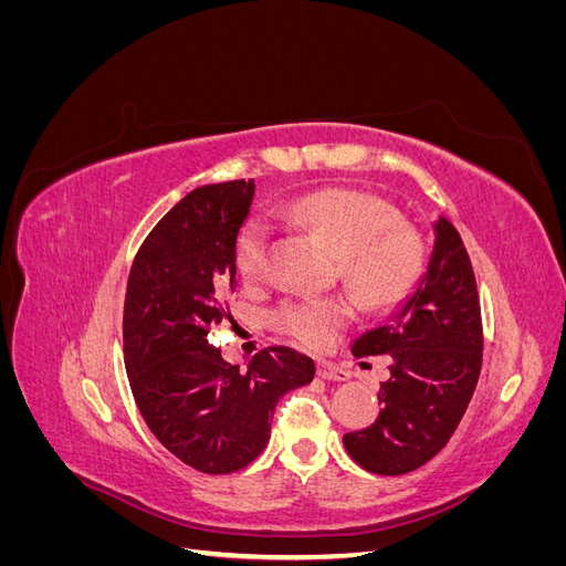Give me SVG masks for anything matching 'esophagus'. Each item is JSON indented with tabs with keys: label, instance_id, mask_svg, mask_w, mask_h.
<instances>
[{
	"label": "esophagus",
	"instance_id": "esophagus-1",
	"mask_svg": "<svg viewBox=\"0 0 566 566\" xmlns=\"http://www.w3.org/2000/svg\"><path fill=\"white\" fill-rule=\"evenodd\" d=\"M316 375H318L321 380H328V382H345V380H349V373L345 368L331 364V361H318Z\"/></svg>",
	"mask_w": 566,
	"mask_h": 566
}]
</instances>
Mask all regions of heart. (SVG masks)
I'll return each instance as SVG.
<instances>
[{"instance_id":"heart-1","label":"heart","mask_w":566,"mask_h":566,"mask_svg":"<svg viewBox=\"0 0 566 566\" xmlns=\"http://www.w3.org/2000/svg\"><path fill=\"white\" fill-rule=\"evenodd\" d=\"M279 214L304 231L328 243L339 254L342 281L356 300L380 310L397 302L416 281L422 264L418 235L399 227V214L391 205L347 188L306 193L287 200ZM271 227L260 214L243 221L235 238V269L252 283L264 273ZM352 318L347 297L287 300L273 323L310 349H323Z\"/></svg>"}]
</instances>
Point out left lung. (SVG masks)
Masks as SVG:
<instances>
[{"mask_svg":"<svg viewBox=\"0 0 566 566\" xmlns=\"http://www.w3.org/2000/svg\"><path fill=\"white\" fill-rule=\"evenodd\" d=\"M432 229V254L413 293L352 347L354 356H389L380 416L342 437L352 460L373 474L413 472L447 447L482 368V312L468 250L449 219L439 217Z\"/></svg>","mask_w":566,"mask_h":566,"instance_id":"obj_1","label":"left lung"}]
</instances>
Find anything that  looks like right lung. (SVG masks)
Listing matches in <instances>:
<instances>
[{
	"label": "right lung",
	"mask_w": 566,
	"mask_h": 566,
	"mask_svg": "<svg viewBox=\"0 0 566 566\" xmlns=\"http://www.w3.org/2000/svg\"><path fill=\"white\" fill-rule=\"evenodd\" d=\"M254 181L193 188L148 233L125 295V368L148 430L188 468L243 470L269 441L273 408L314 380V361L269 347L248 373L208 342L235 285V238L250 214Z\"/></svg>",
	"instance_id": "add662e5"
}]
</instances>
